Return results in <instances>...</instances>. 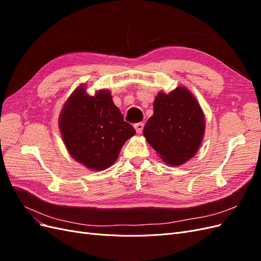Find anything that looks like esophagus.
Returning <instances> with one entry per match:
<instances>
[{"instance_id": "obj_1", "label": "esophagus", "mask_w": 261, "mask_h": 261, "mask_svg": "<svg viewBox=\"0 0 261 261\" xmlns=\"http://www.w3.org/2000/svg\"><path fill=\"white\" fill-rule=\"evenodd\" d=\"M134 127H135L137 134H141V133H143V129H144V123H137V124L134 125Z\"/></svg>"}]
</instances>
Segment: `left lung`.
Returning a JSON list of instances; mask_svg holds the SVG:
<instances>
[{"instance_id":"1","label":"left lung","mask_w":261,"mask_h":261,"mask_svg":"<svg viewBox=\"0 0 261 261\" xmlns=\"http://www.w3.org/2000/svg\"><path fill=\"white\" fill-rule=\"evenodd\" d=\"M206 122L198 101L186 87L170 93L159 92L153 115L144 127V136L165 164L178 167L196 154L204 135Z\"/></svg>"}]
</instances>
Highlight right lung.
Here are the masks:
<instances>
[{"label": "right lung", "instance_id": "right-lung-1", "mask_svg": "<svg viewBox=\"0 0 261 261\" xmlns=\"http://www.w3.org/2000/svg\"><path fill=\"white\" fill-rule=\"evenodd\" d=\"M64 145L74 160L92 171H103L117 160L125 141L135 135L133 126L102 89L94 96L78 86L63 106L59 118Z\"/></svg>", "mask_w": 261, "mask_h": 261}]
</instances>
